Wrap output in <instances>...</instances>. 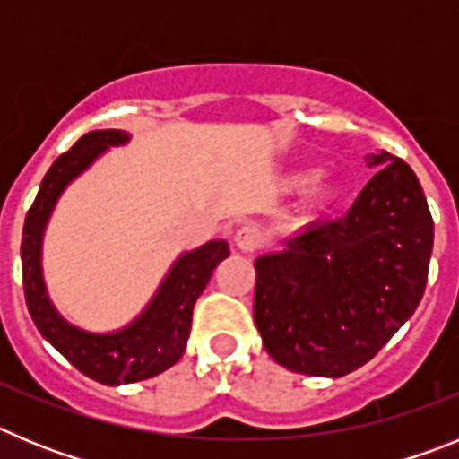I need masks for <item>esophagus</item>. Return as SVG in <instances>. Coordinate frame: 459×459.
<instances>
[{
  "label": "esophagus",
  "mask_w": 459,
  "mask_h": 459,
  "mask_svg": "<svg viewBox=\"0 0 459 459\" xmlns=\"http://www.w3.org/2000/svg\"><path fill=\"white\" fill-rule=\"evenodd\" d=\"M234 246H237L241 253H255V250L262 246V234H259L257 227L243 225L237 234H234Z\"/></svg>",
  "instance_id": "34e87169"
}]
</instances>
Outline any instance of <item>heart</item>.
Segmentation results:
<instances>
[{
    "label": "heart",
    "instance_id": "1",
    "mask_svg": "<svg viewBox=\"0 0 459 459\" xmlns=\"http://www.w3.org/2000/svg\"><path fill=\"white\" fill-rule=\"evenodd\" d=\"M303 184H306V174H294V177L290 179L291 188H299V186H303ZM333 195H335V190L331 184H319L312 188V197H315V202H319V204H324V202H328V200H333Z\"/></svg>",
    "mask_w": 459,
    "mask_h": 459
}]
</instances>
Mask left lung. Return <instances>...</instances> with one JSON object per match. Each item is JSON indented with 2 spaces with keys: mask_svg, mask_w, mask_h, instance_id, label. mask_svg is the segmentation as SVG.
Returning a JSON list of instances; mask_svg holds the SVG:
<instances>
[{
  "mask_svg": "<svg viewBox=\"0 0 459 459\" xmlns=\"http://www.w3.org/2000/svg\"><path fill=\"white\" fill-rule=\"evenodd\" d=\"M384 165L338 221L317 222L287 250L255 262V324L280 366L344 377L366 366L423 299L435 222L413 169Z\"/></svg>",
  "mask_w": 459,
  "mask_h": 459,
  "instance_id": "left-lung-1",
  "label": "left lung"
}]
</instances>
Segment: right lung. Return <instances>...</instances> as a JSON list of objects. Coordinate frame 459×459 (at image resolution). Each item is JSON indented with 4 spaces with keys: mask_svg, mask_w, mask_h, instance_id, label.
Segmentation results:
<instances>
[{
    "mask_svg": "<svg viewBox=\"0 0 459 459\" xmlns=\"http://www.w3.org/2000/svg\"><path fill=\"white\" fill-rule=\"evenodd\" d=\"M126 140L128 135L124 131H91L56 158L40 181L34 204L27 211L20 246L24 299L36 328L71 366L105 386L156 377L184 356L195 301L204 291L213 269L230 255L225 241H209L177 259L147 310L119 333H87L59 317L40 275L43 230L62 190L93 163V158Z\"/></svg>",
    "mask_w": 459,
    "mask_h": 459,
    "instance_id": "obj_1",
    "label": "right lung"
}]
</instances>
